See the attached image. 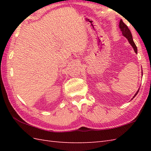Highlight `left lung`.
Here are the masks:
<instances>
[{
  "label": "left lung",
  "instance_id": "obj_1",
  "mask_svg": "<svg viewBox=\"0 0 151 151\" xmlns=\"http://www.w3.org/2000/svg\"><path fill=\"white\" fill-rule=\"evenodd\" d=\"M119 28L121 29V31L122 32V34H123V36H124L125 37L127 38V39L128 40V41H129V43L131 45V46H132L133 47V49L134 50V52H135L136 54L137 53V47L136 45V44L134 43V41H133V38H132V34H131V32L130 30V29L129 28H128V27L127 26L126 24H125L123 21L121 20H120L119 21ZM143 75V74H142ZM139 89L137 90V91L136 93V94L134 95V96L133 97V98L132 99H133L134 97H136V95L137 94V93L139 92Z\"/></svg>",
  "mask_w": 151,
  "mask_h": 151
}]
</instances>
